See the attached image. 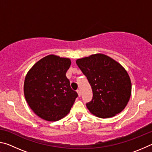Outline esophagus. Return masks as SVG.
<instances>
[{
  "instance_id": "34e87169",
  "label": "esophagus",
  "mask_w": 152,
  "mask_h": 152,
  "mask_svg": "<svg viewBox=\"0 0 152 152\" xmlns=\"http://www.w3.org/2000/svg\"><path fill=\"white\" fill-rule=\"evenodd\" d=\"M77 92H78V96H81V92H80V90H77Z\"/></svg>"
}]
</instances>
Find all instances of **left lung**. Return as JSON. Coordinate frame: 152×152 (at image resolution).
<instances>
[{"label":"left lung","mask_w":152,"mask_h":152,"mask_svg":"<svg viewBox=\"0 0 152 152\" xmlns=\"http://www.w3.org/2000/svg\"><path fill=\"white\" fill-rule=\"evenodd\" d=\"M76 64L92 90V99L86 103L90 112L98 117L109 118L125 109L132 93V83L121 64L101 53L78 59Z\"/></svg>","instance_id":"left-lung-1"}]
</instances>
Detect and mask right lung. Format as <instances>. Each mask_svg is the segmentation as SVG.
<instances>
[{
	"label": "right lung",
	"instance_id": "add662e5",
	"mask_svg": "<svg viewBox=\"0 0 152 152\" xmlns=\"http://www.w3.org/2000/svg\"><path fill=\"white\" fill-rule=\"evenodd\" d=\"M70 64V59L49 55L28 72L24 82L25 99L42 119L56 121L70 111L78 96L66 76Z\"/></svg>",
	"mask_w": 152,
	"mask_h": 152
}]
</instances>
